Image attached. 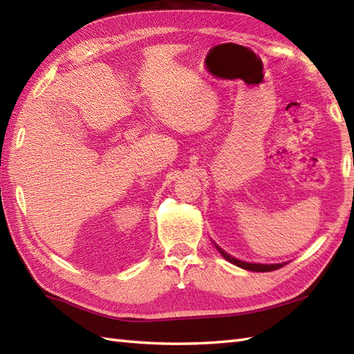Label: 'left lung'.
Listing matches in <instances>:
<instances>
[{
	"label": "left lung",
	"mask_w": 354,
	"mask_h": 354,
	"mask_svg": "<svg viewBox=\"0 0 354 354\" xmlns=\"http://www.w3.org/2000/svg\"><path fill=\"white\" fill-rule=\"evenodd\" d=\"M216 248L223 255V259H227L230 263H232V265H236L239 268H243V269H248V270H255V272H269V270L280 269V268H283L286 265V263H278V265H259V263H246V261H242V260H237L234 257H231V255H228L227 252L222 251L219 246H216Z\"/></svg>",
	"instance_id": "obj_1"
}]
</instances>
